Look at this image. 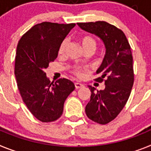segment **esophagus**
Segmentation results:
<instances>
[{"label": "esophagus", "instance_id": "esophagus-1", "mask_svg": "<svg viewBox=\"0 0 151 151\" xmlns=\"http://www.w3.org/2000/svg\"><path fill=\"white\" fill-rule=\"evenodd\" d=\"M74 86H75L76 89H79V88H81V87H83V85L82 84V83L77 82V83H74Z\"/></svg>", "mask_w": 151, "mask_h": 151}]
</instances>
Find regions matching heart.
I'll use <instances>...</instances> for the list:
<instances>
[{
	"label": "heart",
	"mask_w": 151,
	"mask_h": 151,
	"mask_svg": "<svg viewBox=\"0 0 151 151\" xmlns=\"http://www.w3.org/2000/svg\"><path fill=\"white\" fill-rule=\"evenodd\" d=\"M81 45H82V46H83V49H85L86 48H89V47H93V48H96V41L94 40V39H93L90 36H84V37H83L81 39ZM67 44H68V41H67L66 39L64 40L61 43L59 48H58V54L59 55L64 54V52L65 51V48L67 46ZM74 74L76 75L79 76V77L82 76V74H82V69H81V68H75Z\"/></svg>",
	"instance_id": "1"
}]
</instances>
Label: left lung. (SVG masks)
<instances>
[{
  "instance_id": "1",
  "label": "left lung",
  "mask_w": 151,
  "mask_h": 151,
  "mask_svg": "<svg viewBox=\"0 0 151 151\" xmlns=\"http://www.w3.org/2000/svg\"><path fill=\"white\" fill-rule=\"evenodd\" d=\"M77 25L81 29L99 37L106 48L103 62L96 70L100 77L95 80L99 83L104 81L105 89L99 91L89 85L91 96L85 108L89 119L106 124L122 110L133 86V58L130 45L121 29L105 21L77 23Z\"/></svg>"
}]
</instances>
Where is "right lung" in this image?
I'll return each mask as SVG.
<instances>
[{
    "mask_svg": "<svg viewBox=\"0 0 151 151\" xmlns=\"http://www.w3.org/2000/svg\"><path fill=\"white\" fill-rule=\"evenodd\" d=\"M75 25L43 22L28 30L18 42L14 71L18 89L30 112L42 122L61 117L65 101L75 88L65 78L51 83L44 71L56 59L60 45Z\"/></svg>",
    "mask_w": 151,
    "mask_h": 151,
    "instance_id": "right-lung-1",
    "label": "right lung"
}]
</instances>
